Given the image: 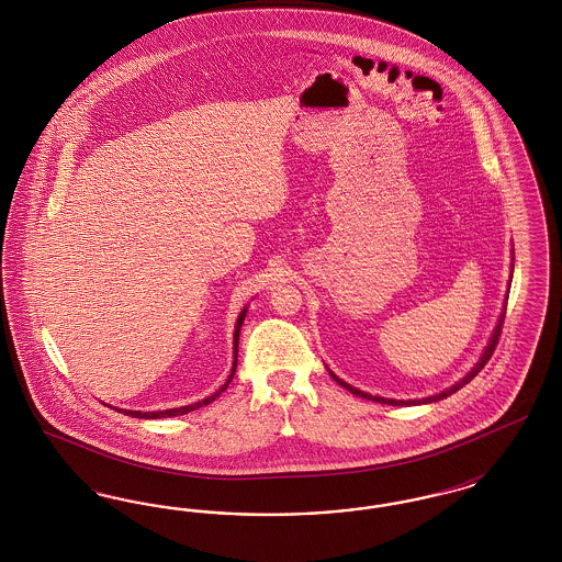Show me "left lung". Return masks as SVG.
Segmentation results:
<instances>
[{"mask_svg": "<svg viewBox=\"0 0 562 562\" xmlns=\"http://www.w3.org/2000/svg\"><path fill=\"white\" fill-rule=\"evenodd\" d=\"M512 271H514V263H512ZM504 314L499 316V322H497V326H495V330H493V335H491V341H488V346L484 348L482 351L481 360L476 362V367L470 371V373L465 374L461 381H457L453 387H449V390H445V392H440V394H434V396H428V398H422V401H394V398H381V396H371V394H367V392H360L358 387H351L349 383H346L344 379H339L337 374L330 373V376L341 385V387H346L348 392L351 394H356V396H360V398H367V401L381 402V404H392V406H413V404H429V402H438L442 401V398H447V396H451L454 394L457 390H461L465 383H470L476 374L481 373L482 369H484V364L491 360V356H493V351L497 348V341H499V335H502V324H504Z\"/></svg>", "mask_w": 562, "mask_h": 562, "instance_id": "1", "label": "left lung"}]
</instances>
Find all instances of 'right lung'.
Segmentation results:
<instances>
[{"label": "right lung", "instance_id": "add662e5", "mask_svg": "<svg viewBox=\"0 0 562 562\" xmlns=\"http://www.w3.org/2000/svg\"><path fill=\"white\" fill-rule=\"evenodd\" d=\"M246 307L241 310L240 316H238V322H236V333H234V367H232V373L227 376V381L214 392L213 396H209V398H204V401L193 402V404H188V406H181V408H166V411H149V413H140V411H124V408H115L117 413H124V415H131V417H138V419H161V417H177V415H186L189 411H195V408H200V406H206V404H211V402L216 401L225 390H227V385L232 383V379H234V374H236V364H238V341H240V326L244 324V318H246Z\"/></svg>", "mask_w": 562, "mask_h": 562}]
</instances>
